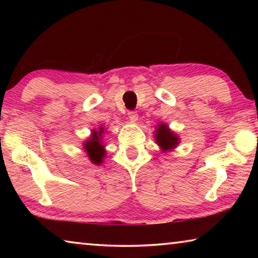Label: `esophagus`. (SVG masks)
<instances>
[{"label":"esophagus","mask_w":258,"mask_h":258,"mask_svg":"<svg viewBox=\"0 0 258 258\" xmlns=\"http://www.w3.org/2000/svg\"><path fill=\"white\" fill-rule=\"evenodd\" d=\"M128 115V118L131 121H137L138 120V112L134 111V110H131L127 112Z\"/></svg>","instance_id":"obj_1"}]
</instances>
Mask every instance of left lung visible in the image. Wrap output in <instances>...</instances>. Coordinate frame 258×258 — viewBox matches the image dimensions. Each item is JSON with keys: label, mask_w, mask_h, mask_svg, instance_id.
Returning <instances> with one entry per match:
<instances>
[{"label": "left lung", "mask_w": 258, "mask_h": 258, "mask_svg": "<svg viewBox=\"0 0 258 258\" xmlns=\"http://www.w3.org/2000/svg\"><path fill=\"white\" fill-rule=\"evenodd\" d=\"M157 143L161 147L163 150H169L178 145V138L167 128V126L160 124L156 134Z\"/></svg>", "instance_id": "left-lung-1"}]
</instances>
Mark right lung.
I'll return each mask as SVG.
<instances>
[{
	"label": "right lung",
	"instance_id": "right-lung-1",
	"mask_svg": "<svg viewBox=\"0 0 258 258\" xmlns=\"http://www.w3.org/2000/svg\"><path fill=\"white\" fill-rule=\"evenodd\" d=\"M103 132V128L101 127L98 132H93L92 138H91L89 141H86V143L84 145L85 150L89 155L90 159L92 160V163L94 164H101L102 163V158L106 155V151L103 150V146L101 145V134Z\"/></svg>",
	"mask_w": 258,
	"mask_h": 258
}]
</instances>
